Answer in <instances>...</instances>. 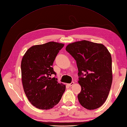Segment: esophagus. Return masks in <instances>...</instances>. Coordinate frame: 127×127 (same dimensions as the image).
<instances>
[{
	"label": "esophagus",
	"mask_w": 127,
	"mask_h": 127,
	"mask_svg": "<svg viewBox=\"0 0 127 127\" xmlns=\"http://www.w3.org/2000/svg\"><path fill=\"white\" fill-rule=\"evenodd\" d=\"M74 82H72L70 83H69V84H68V86H69V87H70V86H72L73 85H74Z\"/></svg>",
	"instance_id": "esophagus-1"
}]
</instances>
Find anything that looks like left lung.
Wrapping results in <instances>:
<instances>
[{
    "label": "left lung",
    "mask_w": 127,
    "mask_h": 127,
    "mask_svg": "<svg viewBox=\"0 0 127 127\" xmlns=\"http://www.w3.org/2000/svg\"><path fill=\"white\" fill-rule=\"evenodd\" d=\"M66 50L76 61L81 87L78 95L80 103L89 110L100 107L106 101L112 83L109 52L103 45L87 40L71 43Z\"/></svg>",
    "instance_id": "8db88e82"
}]
</instances>
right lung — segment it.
I'll return each instance as SVG.
<instances>
[{
	"instance_id": "obj_1",
	"label": "right lung",
	"mask_w": 127,
	"mask_h": 127,
	"mask_svg": "<svg viewBox=\"0 0 127 127\" xmlns=\"http://www.w3.org/2000/svg\"><path fill=\"white\" fill-rule=\"evenodd\" d=\"M64 44L48 42L34 45L26 51L21 63L23 88L28 100L40 109H49L57 105L65 91L66 86L58 83L52 67Z\"/></svg>"
}]
</instances>
